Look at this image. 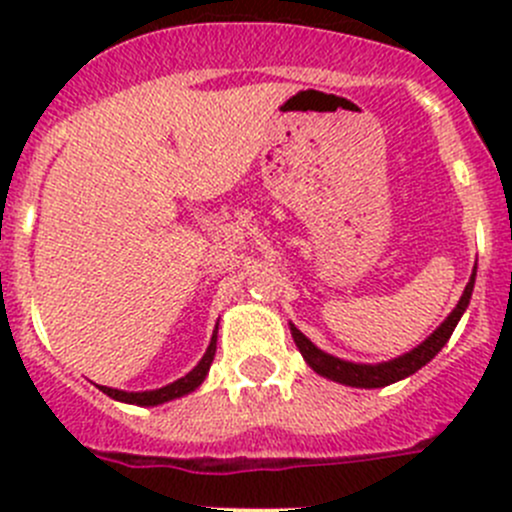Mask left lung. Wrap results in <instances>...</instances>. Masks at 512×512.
<instances>
[{"mask_svg": "<svg viewBox=\"0 0 512 512\" xmlns=\"http://www.w3.org/2000/svg\"><path fill=\"white\" fill-rule=\"evenodd\" d=\"M473 285H476V270H473L471 280H468V285H466V289H463L461 299H458V304L453 307V312L443 319L441 327H438L431 337H426V342H421L418 347L411 349V352L396 356V359L381 361V364H354V361H344V359H339V356L322 352V349H319L317 344L309 342V339L304 337V334L299 332L294 324H289V332H292V339H294V344H297L299 354L304 356V361H307V364L312 366L319 376H324V379H332V381H337V384H344V386H356V389H381V386L396 384V381L416 374L421 366H426L433 356L446 347V342L451 339L453 329H456V324L461 322L463 312L468 309V302H471V294H473Z\"/></svg>", "mask_w": 512, "mask_h": 512, "instance_id": "left-lung-1", "label": "left lung"}]
</instances>
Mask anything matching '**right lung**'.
Masks as SVG:
<instances>
[{"label": "right lung", "instance_id": "add662e5", "mask_svg": "<svg viewBox=\"0 0 512 512\" xmlns=\"http://www.w3.org/2000/svg\"><path fill=\"white\" fill-rule=\"evenodd\" d=\"M215 349H218V327H215L213 339H210L203 359H200L198 366H193V371H188L183 379L173 381V384L168 386H160V389H153V391H121V389H111V386H98V389H101L106 396H111V399L121 401V404H136V406H158V404H165V401L180 399V396H188L190 391H195L200 384H203L205 376H208L210 371V364H213L215 359Z\"/></svg>", "mask_w": 512, "mask_h": 512}]
</instances>
